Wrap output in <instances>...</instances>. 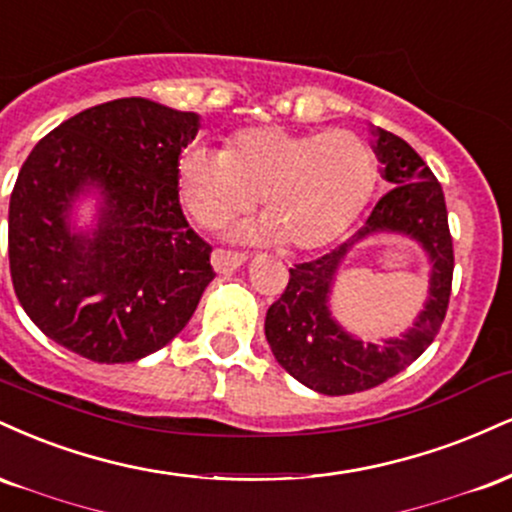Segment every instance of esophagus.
<instances>
[{"label":"esophagus","instance_id":"obj_1","mask_svg":"<svg viewBox=\"0 0 512 512\" xmlns=\"http://www.w3.org/2000/svg\"><path fill=\"white\" fill-rule=\"evenodd\" d=\"M246 261V254L242 251H230V249H215L210 256V263L218 273H227V270H237Z\"/></svg>","mask_w":512,"mask_h":512}]
</instances>
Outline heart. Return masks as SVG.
<instances>
[{"instance_id": "b5f03b06", "label": "heart", "mask_w": 512, "mask_h": 512, "mask_svg": "<svg viewBox=\"0 0 512 512\" xmlns=\"http://www.w3.org/2000/svg\"><path fill=\"white\" fill-rule=\"evenodd\" d=\"M174 174L198 225L218 227L254 208L261 194L268 232L287 249L311 251L338 239L362 213L376 184V158L362 136L345 129L297 134L251 126L227 138L225 150H182Z\"/></svg>"}]
</instances>
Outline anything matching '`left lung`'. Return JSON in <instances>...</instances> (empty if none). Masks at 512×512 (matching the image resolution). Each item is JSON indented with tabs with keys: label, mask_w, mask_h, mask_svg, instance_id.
Masks as SVG:
<instances>
[{
	"label": "left lung",
	"mask_w": 512,
	"mask_h": 512,
	"mask_svg": "<svg viewBox=\"0 0 512 512\" xmlns=\"http://www.w3.org/2000/svg\"><path fill=\"white\" fill-rule=\"evenodd\" d=\"M376 155L386 165V191L350 242L330 254L290 268V282L266 314V338L287 374L323 395H352L376 388L417 359L446 318L453 287V237L441 184L410 143L376 131ZM374 231H402L417 238L432 258L430 302L415 328L386 346L363 345L347 336L327 311L329 282L354 241Z\"/></svg>",
	"instance_id": "obj_1"
}]
</instances>
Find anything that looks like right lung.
Returning <instances> with one entry per match:
<instances>
[{
	"mask_svg": "<svg viewBox=\"0 0 512 512\" xmlns=\"http://www.w3.org/2000/svg\"><path fill=\"white\" fill-rule=\"evenodd\" d=\"M198 114L146 98L78 112L30 150L9 201V270L30 321L98 364L160 350L215 278L213 246L186 222L177 160ZM86 185L106 196L99 230L74 235L68 208Z\"/></svg>",
	"mask_w": 512,
	"mask_h": 512,
	"instance_id": "add662e5",
	"label": "right lung"
}]
</instances>
